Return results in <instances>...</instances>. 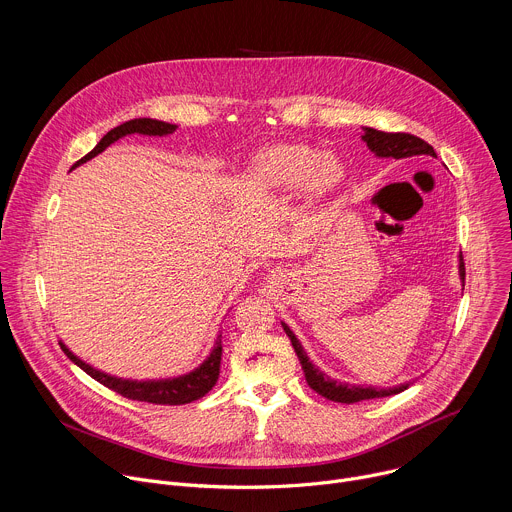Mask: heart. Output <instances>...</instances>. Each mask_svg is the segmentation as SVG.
<instances>
[{
  "label": "heart",
  "mask_w": 512,
  "mask_h": 512,
  "mask_svg": "<svg viewBox=\"0 0 512 512\" xmlns=\"http://www.w3.org/2000/svg\"><path fill=\"white\" fill-rule=\"evenodd\" d=\"M249 179L263 191L299 189L305 197H323L342 183L344 168L307 144H273L255 154Z\"/></svg>",
  "instance_id": "b5f03b06"
}]
</instances>
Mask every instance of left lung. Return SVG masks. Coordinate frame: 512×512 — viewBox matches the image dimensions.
I'll return each mask as SVG.
<instances>
[{
	"label": "left lung",
	"instance_id": "1",
	"mask_svg": "<svg viewBox=\"0 0 512 512\" xmlns=\"http://www.w3.org/2000/svg\"><path fill=\"white\" fill-rule=\"evenodd\" d=\"M362 140L368 144V148L380 156V158H408V156H418V154H428V156H436L434 148L414 136V134H406V132H382V130H376V128H370V126H364V134H362ZM458 275L464 283V259H462V253L458 257ZM283 329L285 333L289 335L291 339V346L301 362V368H303V374H305V380L309 384L311 390H315L319 396L331 400V402H342V404H354V402H362V400H374V398H386V396H394V394H400L404 390H408L410 384H400V386H394V388H374V386H352V384H346V382H337V380H331L325 372H321L317 366H313L303 350V346L299 344V339L295 337V333L289 329L287 323H283Z\"/></svg>",
	"mask_w": 512,
	"mask_h": 512
}]
</instances>
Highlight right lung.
Masks as SVG:
<instances>
[{"label": "right lung", "mask_w": 512, "mask_h": 512, "mask_svg": "<svg viewBox=\"0 0 512 512\" xmlns=\"http://www.w3.org/2000/svg\"><path fill=\"white\" fill-rule=\"evenodd\" d=\"M177 130V124H168L162 120H154V118H134L128 120L116 128H112L110 132H106L102 136V140L86 154L82 156L72 168L88 162L90 158H94L96 154H100L102 150H106L112 142H116L118 138H124L128 134H144V136H166L173 134ZM60 348L64 350V354L78 366L82 368L88 376H92L96 382H100L102 386L114 390L116 394L130 398V400H138V402H148V404H168V406H179V404H189L195 402L199 398H203L209 390H213V386L219 380V370H221V356H223V344H221V335L217 337V342L209 354V358L195 368L189 374L177 376V378H164V380H124V378H116L110 376L106 372H100L96 368H92L90 364H86L84 360H80L78 356L72 354V350L60 339Z\"/></svg>", "instance_id": "1"}]
</instances>
